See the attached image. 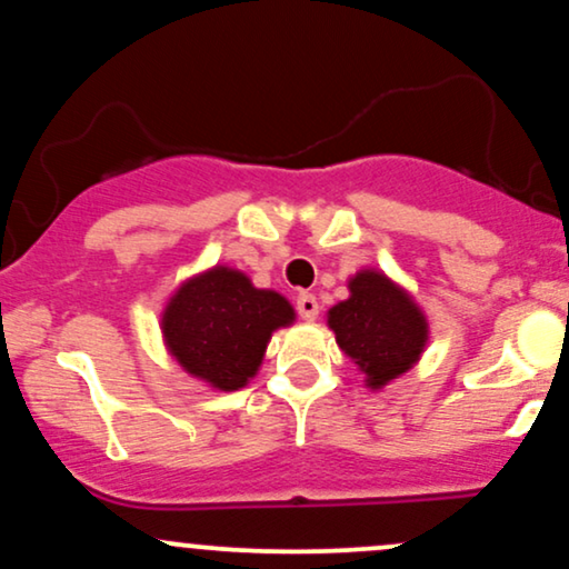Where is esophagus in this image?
Wrapping results in <instances>:
<instances>
[{
	"label": "esophagus",
	"mask_w": 569,
	"mask_h": 569,
	"mask_svg": "<svg viewBox=\"0 0 569 569\" xmlns=\"http://www.w3.org/2000/svg\"><path fill=\"white\" fill-rule=\"evenodd\" d=\"M297 310H299V316L305 318V321H316V318H318V299L312 297V293L302 291L297 297Z\"/></svg>",
	"instance_id": "1"
}]
</instances>
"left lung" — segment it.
Here are the masks:
<instances>
[{
	"mask_svg": "<svg viewBox=\"0 0 569 569\" xmlns=\"http://www.w3.org/2000/svg\"><path fill=\"white\" fill-rule=\"evenodd\" d=\"M350 297L326 312L345 356L367 377V388L385 385L420 361L428 345V318L415 297L382 270L367 267L348 280Z\"/></svg>",
	"mask_w": 569,
	"mask_h": 569,
	"instance_id": "8db88e82",
	"label": "left lung"
}]
</instances>
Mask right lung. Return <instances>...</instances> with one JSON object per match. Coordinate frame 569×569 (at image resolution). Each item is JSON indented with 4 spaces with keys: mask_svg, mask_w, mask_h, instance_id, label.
<instances>
[{
    "mask_svg": "<svg viewBox=\"0 0 569 569\" xmlns=\"http://www.w3.org/2000/svg\"><path fill=\"white\" fill-rule=\"evenodd\" d=\"M293 318L283 293L257 289L246 272L217 264L171 293L160 329L166 350L189 377L232 393L262 367L272 331Z\"/></svg>",
    "mask_w": 569,
    "mask_h": 569,
    "instance_id": "obj_1",
    "label": "right lung"
}]
</instances>
